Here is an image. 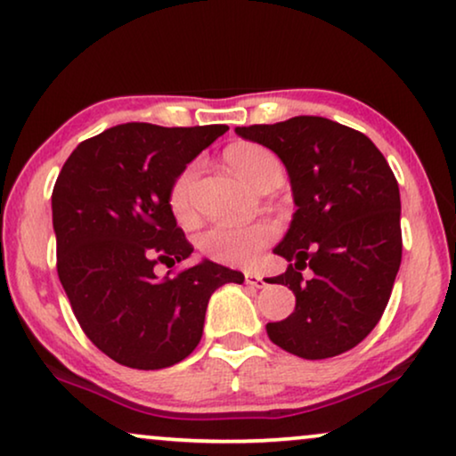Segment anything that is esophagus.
Returning a JSON list of instances; mask_svg holds the SVG:
<instances>
[{"instance_id": "obj_1", "label": "esophagus", "mask_w": 456, "mask_h": 456, "mask_svg": "<svg viewBox=\"0 0 456 456\" xmlns=\"http://www.w3.org/2000/svg\"><path fill=\"white\" fill-rule=\"evenodd\" d=\"M245 282H247V285H249V287H256V289L265 287L264 276L256 274V272H245Z\"/></svg>"}]
</instances>
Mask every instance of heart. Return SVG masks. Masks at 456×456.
<instances>
[{
  "mask_svg": "<svg viewBox=\"0 0 456 456\" xmlns=\"http://www.w3.org/2000/svg\"><path fill=\"white\" fill-rule=\"evenodd\" d=\"M230 167L249 182L251 186L262 188L272 180H281L282 167L274 152L259 144H236L226 152ZM197 182V167L191 165L175 177L169 191V207L180 222H188L192 217V188ZM279 234L274 222L262 220L242 226H228V224H216L203 230L199 236V249L207 257L217 264L226 265H251L256 264L265 247L272 245Z\"/></svg>",
  "mask_w": 456,
  "mask_h": 456,
  "instance_id": "obj_1",
  "label": "heart"
}]
</instances>
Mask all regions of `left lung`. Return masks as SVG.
<instances>
[{
    "mask_svg": "<svg viewBox=\"0 0 456 456\" xmlns=\"http://www.w3.org/2000/svg\"><path fill=\"white\" fill-rule=\"evenodd\" d=\"M234 132L281 157L297 207L274 249L289 268L268 279L291 289L295 310L265 324L272 344L305 360L352 350L381 321L402 262L394 171L362 132L324 117Z\"/></svg>",
    "mask_w": 456,
    "mask_h": 456,
    "instance_id": "8db88e82",
    "label": "left lung"
}]
</instances>
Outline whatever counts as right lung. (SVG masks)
<instances>
[{
	"label": "right lung",
	"instance_id": "1",
	"mask_svg": "<svg viewBox=\"0 0 456 456\" xmlns=\"http://www.w3.org/2000/svg\"><path fill=\"white\" fill-rule=\"evenodd\" d=\"M226 126L123 123L81 142L52 192L56 268L77 322L106 356L159 370L199 346L211 293L245 276L209 259L159 279L192 245L175 224L169 191Z\"/></svg>",
	"mask_w": 456,
	"mask_h": 456
}]
</instances>
